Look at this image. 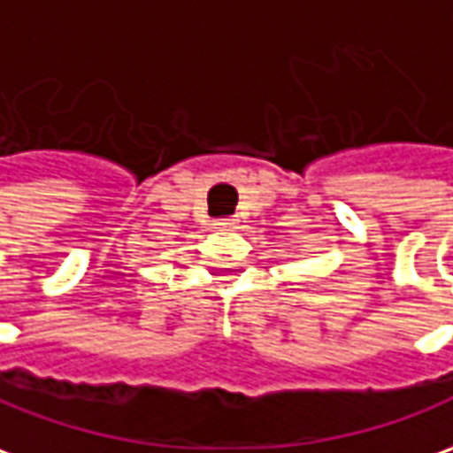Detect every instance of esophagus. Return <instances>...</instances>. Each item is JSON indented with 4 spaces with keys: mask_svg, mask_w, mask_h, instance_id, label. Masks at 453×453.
<instances>
[{
    "mask_svg": "<svg viewBox=\"0 0 453 453\" xmlns=\"http://www.w3.org/2000/svg\"><path fill=\"white\" fill-rule=\"evenodd\" d=\"M236 219H217L214 221V229H234Z\"/></svg>",
    "mask_w": 453,
    "mask_h": 453,
    "instance_id": "esophagus-1",
    "label": "esophagus"
}]
</instances>
